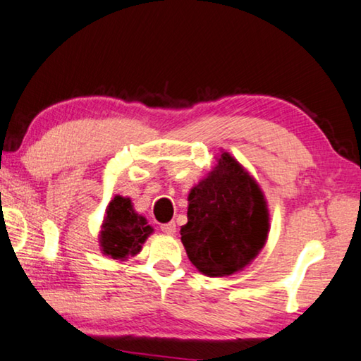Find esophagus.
<instances>
[{
	"instance_id": "obj_1",
	"label": "esophagus",
	"mask_w": 361,
	"mask_h": 361,
	"mask_svg": "<svg viewBox=\"0 0 361 361\" xmlns=\"http://www.w3.org/2000/svg\"><path fill=\"white\" fill-rule=\"evenodd\" d=\"M161 231L166 233V235H174V233H176V224L174 222L163 224L161 225Z\"/></svg>"
}]
</instances>
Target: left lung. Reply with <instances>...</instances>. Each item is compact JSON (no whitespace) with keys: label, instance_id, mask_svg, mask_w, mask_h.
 Segmentation results:
<instances>
[{"label":"left lung","instance_id":"left-lung-1","mask_svg":"<svg viewBox=\"0 0 361 361\" xmlns=\"http://www.w3.org/2000/svg\"><path fill=\"white\" fill-rule=\"evenodd\" d=\"M180 241L190 262L209 277L231 276L255 260L269 233V211L254 176L228 152L188 193Z\"/></svg>","mask_w":361,"mask_h":361}]
</instances>
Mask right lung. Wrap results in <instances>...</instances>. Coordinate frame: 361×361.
<instances>
[{
	"instance_id": "right-lung-1",
	"label": "right lung",
	"mask_w": 361,
	"mask_h": 361,
	"mask_svg": "<svg viewBox=\"0 0 361 361\" xmlns=\"http://www.w3.org/2000/svg\"><path fill=\"white\" fill-rule=\"evenodd\" d=\"M154 228L147 219L137 214L130 198L116 195L106 207V216L98 235L99 247L112 260L126 262L137 255Z\"/></svg>"
}]
</instances>
